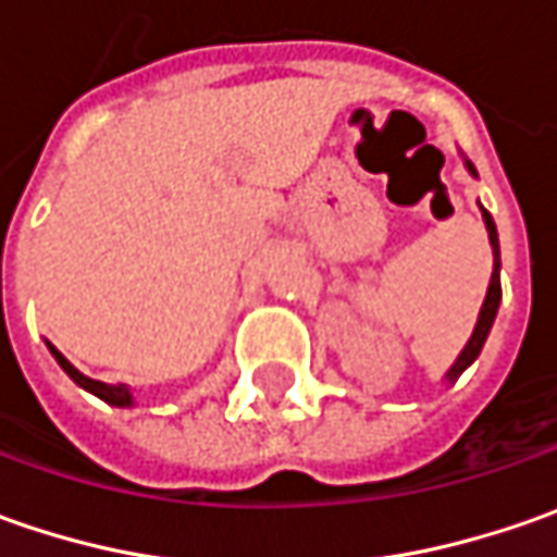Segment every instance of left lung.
Wrapping results in <instances>:
<instances>
[{
	"label": "left lung",
	"instance_id": "1",
	"mask_svg": "<svg viewBox=\"0 0 557 557\" xmlns=\"http://www.w3.org/2000/svg\"><path fill=\"white\" fill-rule=\"evenodd\" d=\"M465 166H468L471 176H478V170H474L471 163L465 161ZM483 223H486L490 247H493V275H490V288H486V297H483V307L481 315H478V325H474V334H471V341L465 344V350L459 354V359L453 362V369L446 372V381H456V377L481 356L483 344H486V334H490L493 319H496V312H499V300H503V285H499V269H503V260H499V235H496V223H493V216H490L486 210H483Z\"/></svg>",
	"mask_w": 557,
	"mask_h": 557
}]
</instances>
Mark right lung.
<instances>
[{
	"mask_svg": "<svg viewBox=\"0 0 557 557\" xmlns=\"http://www.w3.org/2000/svg\"><path fill=\"white\" fill-rule=\"evenodd\" d=\"M49 350H52V356L58 359V366L71 374V381L79 384L83 391H89V394H96L98 399H104V403H111V406H120V409H123V406H133V394H129L126 384H104V381H96V377H86V374L79 372V369H74L64 356L58 354L52 344H49Z\"/></svg>",
	"mask_w": 557,
	"mask_h": 557,
	"instance_id": "obj_1",
	"label": "right lung"
}]
</instances>
